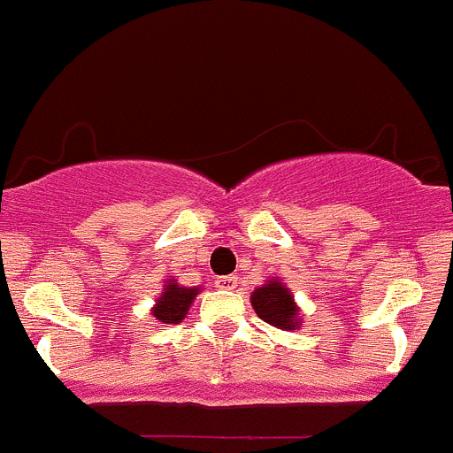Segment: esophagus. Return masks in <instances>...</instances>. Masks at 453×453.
I'll return each mask as SVG.
<instances>
[{
    "mask_svg": "<svg viewBox=\"0 0 453 453\" xmlns=\"http://www.w3.org/2000/svg\"><path fill=\"white\" fill-rule=\"evenodd\" d=\"M217 287H221V289H234L236 276H219L217 278Z\"/></svg>",
    "mask_w": 453,
    "mask_h": 453,
    "instance_id": "1",
    "label": "esophagus"
}]
</instances>
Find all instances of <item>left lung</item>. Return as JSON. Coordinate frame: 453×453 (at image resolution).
Here are the masks:
<instances>
[{"mask_svg": "<svg viewBox=\"0 0 453 453\" xmlns=\"http://www.w3.org/2000/svg\"><path fill=\"white\" fill-rule=\"evenodd\" d=\"M252 307L260 319L278 328L298 326V309H296L294 296L278 280H269L267 285L258 287L252 294Z\"/></svg>", "mask_w": 453, "mask_h": 453, "instance_id": "obj_1", "label": "left lung"}]
</instances>
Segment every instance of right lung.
I'll list each match as a JSON object with an SVG mask.
<instances>
[{
  "label": "right lung",
  "instance_id": "obj_1",
  "mask_svg": "<svg viewBox=\"0 0 453 453\" xmlns=\"http://www.w3.org/2000/svg\"><path fill=\"white\" fill-rule=\"evenodd\" d=\"M199 294L197 289H188V287H180L175 280L166 285V291L162 294L159 303L155 304L153 315L164 324H180L186 318V311L193 304V298Z\"/></svg>",
  "mask_w": 453,
  "mask_h": 453
}]
</instances>
